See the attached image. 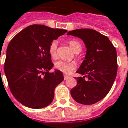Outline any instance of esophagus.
Segmentation results:
<instances>
[{
  "label": "esophagus",
  "instance_id": "esophagus-1",
  "mask_svg": "<svg viewBox=\"0 0 128 128\" xmlns=\"http://www.w3.org/2000/svg\"><path fill=\"white\" fill-rule=\"evenodd\" d=\"M63 77H64V79H65V80H66V79L68 78V77H69V76L67 74H64L63 75Z\"/></svg>",
  "mask_w": 128,
  "mask_h": 128
}]
</instances>
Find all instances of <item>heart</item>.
Masks as SVG:
<instances>
[{"label":"heart","instance_id":"b5f03b06","mask_svg":"<svg viewBox=\"0 0 128 128\" xmlns=\"http://www.w3.org/2000/svg\"><path fill=\"white\" fill-rule=\"evenodd\" d=\"M69 44L72 49L76 52L78 51H81L82 45L80 42L76 40H70L69 41ZM57 45L58 43L56 40H53L50 44L48 52L51 57L55 58L57 56ZM54 67L56 70H59L60 72L65 73V74H70L76 68V63L74 62H69L66 60H58L54 63Z\"/></svg>","mask_w":128,"mask_h":128}]
</instances>
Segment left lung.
I'll use <instances>...</instances> for the list:
<instances>
[{"label": "left lung", "mask_w": 128, "mask_h": 128, "mask_svg": "<svg viewBox=\"0 0 128 128\" xmlns=\"http://www.w3.org/2000/svg\"><path fill=\"white\" fill-rule=\"evenodd\" d=\"M68 35L82 39L87 49L85 59L77 71L84 76L77 78L71 95L78 103L94 104L106 96L114 83L118 72L116 48L106 36L92 29L74 30Z\"/></svg>", "instance_id": "left-lung-1"}]
</instances>
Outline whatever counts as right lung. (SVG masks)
Masks as SVG:
<instances>
[{
	"label": "right lung",
	"instance_id": "add662e5",
	"mask_svg": "<svg viewBox=\"0 0 128 128\" xmlns=\"http://www.w3.org/2000/svg\"><path fill=\"white\" fill-rule=\"evenodd\" d=\"M67 32L32 25L10 41L4 70L10 92L20 103L32 108H44L51 103L54 89L64 78L59 70L49 72L53 63L48 48L52 40Z\"/></svg>",
	"mask_w": 128,
	"mask_h": 128
}]
</instances>
